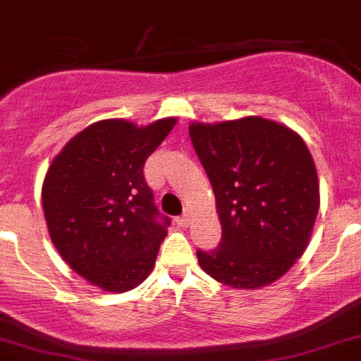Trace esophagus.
Listing matches in <instances>:
<instances>
[{"mask_svg":"<svg viewBox=\"0 0 361 361\" xmlns=\"http://www.w3.org/2000/svg\"><path fill=\"white\" fill-rule=\"evenodd\" d=\"M190 218H192V213H190V209H185L183 211V214H181L180 218H178V225H180V227H187L188 224H190Z\"/></svg>","mask_w":361,"mask_h":361,"instance_id":"34e87169","label":"esophagus"}]
</instances>
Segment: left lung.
Here are the masks:
<instances>
[{
	"instance_id": "obj_1",
	"label": "left lung",
	"mask_w": 361,
	"mask_h": 361,
	"mask_svg": "<svg viewBox=\"0 0 361 361\" xmlns=\"http://www.w3.org/2000/svg\"><path fill=\"white\" fill-rule=\"evenodd\" d=\"M188 133L221 224L220 245L197 250L199 265L234 288L271 285L302 257L319 209L318 173L304 140L262 116L192 123Z\"/></svg>"
}]
</instances>
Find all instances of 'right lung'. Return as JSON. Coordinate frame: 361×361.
I'll list each match as a JSON object with an SVG mask.
<instances>
[{"mask_svg": "<svg viewBox=\"0 0 361 361\" xmlns=\"http://www.w3.org/2000/svg\"><path fill=\"white\" fill-rule=\"evenodd\" d=\"M174 123L101 120L50 164L42 202L54 246L76 274L106 292L145 281L167 235L171 218L155 206L143 169Z\"/></svg>", "mask_w": 361, "mask_h": 361, "instance_id": "obj_1", "label": "right lung"}]
</instances>
